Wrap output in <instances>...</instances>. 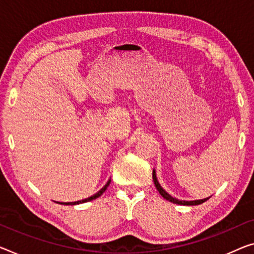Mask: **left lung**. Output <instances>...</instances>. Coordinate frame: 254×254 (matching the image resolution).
Masks as SVG:
<instances>
[{
    "label": "left lung",
    "instance_id": "left-lung-1",
    "mask_svg": "<svg viewBox=\"0 0 254 254\" xmlns=\"http://www.w3.org/2000/svg\"><path fill=\"white\" fill-rule=\"evenodd\" d=\"M152 177H153V182H154V185L157 187L158 192L161 194V196L163 198H166L167 201L171 202V203H175V204H181V205H198L201 203H203L206 200H209V197L206 198H202V200H194V201H184V200H178L176 197H173L169 193H167L165 190L162 189V186L160 185V183L158 182V178H157V174H155V170L153 169V173H152Z\"/></svg>",
    "mask_w": 254,
    "mask_h": 254
}]
</instances>
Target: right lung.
I'll list each match as a JSON object with an SVG mask.
<instances>
[{"label": "right lung", "instance_id": "1", "mask_svg": "<svg viewBox=\"0 0 254 254\" xmlns=\"http://www.w3.org/2000/svg\"><path fill=\"white\" fill-rule=\"evenodd\" d=\"M110 182H111V178L109 179V181L107 182V184H105V185L102 187V189H101V190H99V192L95 193L94 195H92V196L84 198V200L76 201V202H57V203H60V204H64V205H76V204L85 203V202H89V201H92V200H95V198H97L99 196H101V195H102V194L105 192V190L108 189V186H109V184H110Z\"/></svg>", "mask_w": 254, "mask_h": 254}]
</instances>
